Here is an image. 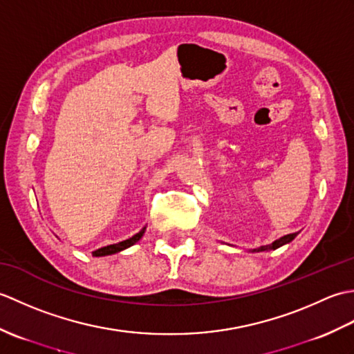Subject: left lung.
I'll list each match as a JSON object with an SVG mask.
<instances>
[{"instance_id": "1", "label": "left lung", "mask_w": 354, "mask_h": 354, "mask_svg": "<svg viewBox=\"0 0 354 354\" xmlns=\"http://www.w3.org/2000/svg\"><path fill=\"white\" fill-rule=\"evenodd\" d=\"M298 236V232H292V234H286L280 239H277L275 242H272L270 245H265V246H259V248H254V250H250V252H263V251H274L277 250V248H280L286 243L292 242L293 239H295Z\"/></svg>"}]
</instances>
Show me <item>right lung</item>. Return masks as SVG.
Returning <instances> with one entry per match:
<instances>
[{
    "label": "right lung",
    "mask_w": 354,
    "mask_h": 354,
    "mask_svg": "<svg viewBox=\"0 0 354 354\" xmlns=\"http://www.w3.org/2000/svg\"><path fill=\"white\" fill-rule=\"evenodd\" d=\"M145 231H146V227H142L137 232V234H133L132 237L123 240V242H118V243H114V245H108V246L99 248V250L93 252V255H94V257H104V255H112V254H117L120 251H124V250H127V248H131L132 245L137 243L138 240L142 237V234H145Z\"/></svg>",
    "instance_id": "right-lung-1"
}]
</instances>
